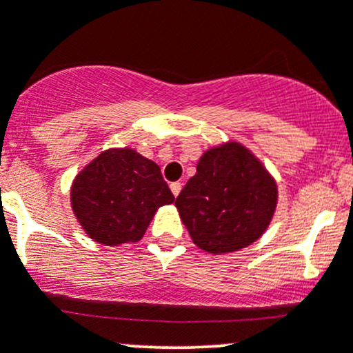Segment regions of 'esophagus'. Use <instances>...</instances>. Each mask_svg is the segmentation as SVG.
Masks as SVG:
<instances>
[{
  "mask_svg": "<svg viewBox=\"0 0 353 353\" xmlns=\"http://www.w3.org/2000/svg\"><path fill=\"white\" fill-rule=\"evenodd\" d=\"M181 190H183V184H181L179 181H177V183H172V184H170V191H172L174 196H177V194L181 193Z\"/></svg>",
  "mask_w": 353,
  "mask_h": 353,
  "instance_id": "1",
  "label": "esophagus"
}]
</instances>
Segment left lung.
I'll list each match as a JSON object with an SVG mask.
<instances>
[{
	"instance_id": "left-lung-1",
	"label": "left lung",
	"mask_w": 353,
	"mask_h": 353,
	"mask_svg": "<svg viewBox=\"0 0 353 353\" xmlns=\"http://www.w3.org/2000/svg\"><path fill=\"white\" fill-rule=\"evenodd\" d=\"M276 199V183L263 163L241 143L229 141L201 155L176 206L199 249L225 254L263 236Z\"/></svg>"
}]
</instances>
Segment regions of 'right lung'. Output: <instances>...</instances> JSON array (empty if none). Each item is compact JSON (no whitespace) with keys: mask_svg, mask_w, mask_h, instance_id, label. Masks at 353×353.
Returning a JSON list of instances; mask_svg holds the SVG:
<instances>
[{"mask_svg":"<svg viewBox=\"0 0 353 353\" xmlns=\"http://www.w3.org/2000/svg\"><path fill=\"white\" fill-rule=\"evenodd\" d=\"M174 194L160 167L131 148H110L71 184V208L85 234L104 245L138 243Z\"/></svg>","mask_w":353,"mask_h":353,"instance_id":"add662e5","label":"right lung"}]
</instances>
